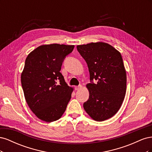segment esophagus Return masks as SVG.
<instances>
[{"mask_svg": "<svg viewBox=\"0 0 152 152\" xmlns=\"http://www.w3.org/2000/svg\"><path fill=\"white\" fill-rule=\"evenodd\" d=\"M82 85H79V86H76L75 89L76 91H79V90L82 89Z\"/></svg>", "mask_w": 152, "mask_h": 152, "instance_id": "esophagus-1", "label": "esophagus"}]
</instances>
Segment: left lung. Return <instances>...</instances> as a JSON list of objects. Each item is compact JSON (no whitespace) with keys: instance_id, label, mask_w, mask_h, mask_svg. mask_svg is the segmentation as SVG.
I'll use <instances>...</instances> for the list:
<instances>
[{"instance_id":"obj_1","label":"left lung","mask_w":152,"mask_h":152,"mask_svg":"<svg viewBox=\"0 0 152 152\" xmlns=\"http://www.w3.org/2000/svg\"><path fill=\"white\" fill-rule=\"evenodd\" d=\"M77 50L87 64L90 80L86 85L89 93L84 108L91 118L104 121L120 109L126 93L127 74L121 53L103 42L79 45Z\"/></svg>"}]
</instances>
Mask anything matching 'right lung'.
I'll return each instance as SVG.
<instances>
[{
    "mask_svg": "<svg viewBox=\"0 0 152 152\" xmlns=\"http://www.w3.org/2000/svg\"><path fill=\"white\" fill-rule=\"evenodd\" d=\"M73 45H40L27 56L21 75L25 98L29 108L40 120L52 122L65 112L73 88L60 73L62 63L72 52Z\"/></svg>",
    "mask_w": 152,
    "mask_h": 152,
    "instance_id": "add662e5",
    "label": "right lung"
}]
</instances>
